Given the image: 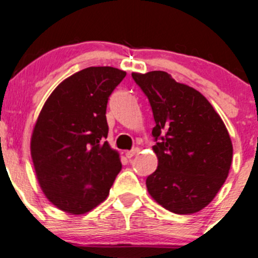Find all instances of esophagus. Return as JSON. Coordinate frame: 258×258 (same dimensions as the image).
I'll list each match as a JSON object with an SVG mask.
<instances>
[{"label": "esophagus", "mask_w": 258, "mask_h": 258, "mask_svg": "<svg viewBox=\"0 0 258 258\" xmlns=\"http://www.w3.org/2000/svg\"><path fill=\"white\" fill-rule=\"evenodd\" d=\"M138 152H139L138 148H135V149H132V150H127V152H126V158H127V159H131V158H133V156H135L136 154H137Z\"/></svg>", "instance_id": "esophagus-1"}]
</instances>
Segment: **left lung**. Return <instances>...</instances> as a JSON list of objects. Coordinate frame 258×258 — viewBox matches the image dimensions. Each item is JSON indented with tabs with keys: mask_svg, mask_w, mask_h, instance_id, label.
I'll return each mask as SVG.
<instances>
[{
	"mask_svg": "<svg viewBox=\"0 0 258 258\" xmlns=\"http://www.w3.org/2000/svg\"><path fill=\"white\" fill-rule=\"evenodd\" d=\"M153 109L158 168L147 178L148 193L177 215L199 212L226 182L233 144L223 120L199 91L166 72L132 73Z\"/></svg>",
	"mask_w": 258,
	"mask_h": 258,
	"instance_id": "obj_1",
	"label": "left lung"
}]
</instances>
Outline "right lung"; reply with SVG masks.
<instances>
[{
	"instance_id": "add662e5",
	"label": "right lung",
	"mask_w": 258,
	"mask_h": 258,
	"mask_svg": "<svg viewBox=\"0 0 258 258\" xmlns=\"http://www.w3.org/2000/svg\"><path fill=\"white\" fill-rule=\"evenodd\" d=\"M126 72L91 67L61 81L32 128L30 152L43 194L57 209L84 215L103 203L121 171L108 137L106 104Z\"/></svg>"
}]
</instances>
